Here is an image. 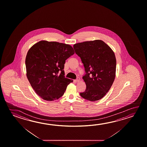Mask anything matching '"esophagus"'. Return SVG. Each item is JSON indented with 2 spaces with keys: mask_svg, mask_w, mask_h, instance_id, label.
I'll return each instance as SVG.
<instances>
[{
  "mask_svg": "<svg viewBox=\"0 0 147 147\" xmlns=\"http://www.w3.org/2000/svg\"><path fill=\"white\" fill-rule=\"evenodd\" d=\"M80 81V78H77L76 80H74L75 82H79Z\"/></svg>",
  "mask_w": 147,
  "mask_h": 147,
  "instance_id": "obj_1",
  "label": "esophagus"
}]
</instances>
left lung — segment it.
Wrapping results in <instances>:
<instances>
[{
  "instance_id": "8db88e82",
  "label": "left lung",
  "mask_w": 147,
  "mask_h": 147,
  "mask_svg": "<svg viewBox=\"0 0 147 147\" xmlns=\"http://www.w3.org/2000/svg\"><path fill=\"white\" fill-rule=\"evenodd\" d=\"M73 48L80 57L86 73L82 77L86 89L80 95L89 101L98 100L106 95L115 80V54L101 40L76 43Z\"/></svg>"
}]
</instances>
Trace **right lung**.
Segmentation results:
<instances>
[{
	"instance_id": "obj_1",
	"label": "right lung",
	"mask_w": 147,
	"mask_h": 147,
	"mask_svg": "<svg viewBox=\"0 0 147 147\" xmlns=\"http://www.w3.org/2000/svg\"><path fill=\"white\" fill-rule=\"evenodd\" d=\"M74 53L69 45L46 40L39 41L29 49L26 58L27 77L41 98L53 101L63 95L73 82L64 76L65 60Z\"/></svg>"
}]
</instances>
